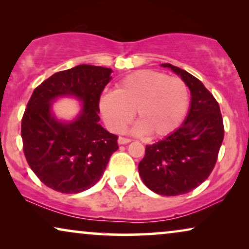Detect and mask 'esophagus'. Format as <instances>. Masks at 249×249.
Masks as SVG:
<instances>
[{
    "mask_svg": "<svg viewBox=\"0 0 249 249\" xmlns=\"http://www.w3.org/2000/svg\"><path fill=\"white\" fill-rule=\"evenodd\" d=\"M131 142V139H129V138H125V137H119V139H118V142L120 145H124V144H128V142Z\"/></svg>",
    "mask_w": 249,
    "mask_h": 249,
    "instance_id": "1",
    "label": "esophagus"
}]
</instances>
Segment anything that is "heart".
<instances>
[{
	"mask_svg": "<svg viewBox=\"0 0 249 249\" xmlns=\"http://www.w3.org/2000/svg\"><path fill=\"white\" fill-rule=\"evenodd\" d=\"M189 105L188 87L178 77L153 70H141L119 81L115 91L100 100L101 113L112 131H121L134 117L136 134L158 138L181 124Z\"/></svg>",
	"mask_w": 249,
	"mask_h": 249,
	"instance_id": "obj_1",
	"label": "heart"
}]
</instances>
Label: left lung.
<instances>
[{"label": "left lung", "mask_w": 249, "mask_h": 249, "mask_svg": "<svg viewBox=\"0 0 249 249\" xmlns=\"http://www.w3.org/2000/svg\"><path fill=\"white\" fill-rule=\"evenodd\" d=\"M161 66L181 77L189 88L192 102L185 122L177 130L146 146L138 171L152 192L178 196L209 178L223 142V120L219 103L202 81L170 63Z\"/></svg>", "instance_id": "8db88e82"}]
</instances>
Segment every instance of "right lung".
<instances>
[{"label": "right lung", "instance_id": "1", "mask_svg": "<svg viewBox=\"0 0 249 249\" xmlns=\"http://www.w3.org/2000/svg\"><path fill=\"white\" fill-rule=\"evenodd\" d=\"M111 73L110 68L90 64L60 71L36 87L27 104L21 121L23 153L40 181L56 192L89 189L119 148L118 136L98 124L100 97ZM63 96L83 103L72 122H60L52 113V103Z\"/></svg>", "mask_w": 249, "mask_h": 249}]
</instances>
